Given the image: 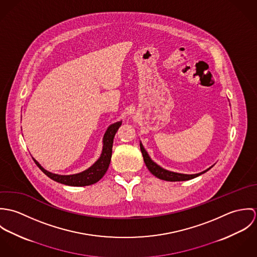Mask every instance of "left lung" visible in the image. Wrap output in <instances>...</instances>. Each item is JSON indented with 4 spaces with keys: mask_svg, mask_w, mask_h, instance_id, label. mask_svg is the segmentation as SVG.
<instances>
[{
    "mask_svg": "<svg viewBox=\"0 0 257 257\" xmlns=\"http://www.w3.org/2000/svg\"><path fill=\"white\" fill-rule=\"evenodd\" d=\"M141 146V150L144 156V160L145 163L147 165V169L151 172V174H153L155 177L161 179V180H165V181H170V182H175V181H187L193 178H196L202 174H204L205 172H207L208 170H210L214 165H212L211 167H209L208 169L197 173V174H183V173H177V172H173V171H169L166 170L164 168H162L161 166H159L158 164H156L148 155L146 148L143 146V144H140Z\"/></svg>",
    "mask_w": 257,
    "mask_h": 257,
    "instance_id": "left-lung-1",
    "label": "left lung"
}]
</instances>
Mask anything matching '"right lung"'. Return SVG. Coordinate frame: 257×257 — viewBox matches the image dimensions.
<instances>
[{
  "label": "right lung",
  "instance_id": "1",
  "mask_svg": "<svg viewBox=\"0 0 257 257\" xmlns=\"http://www.w3.org/2000/svg\"><path fill=\"white\" fill-rule=\"evenodd\" d=\"M121 125V120L111 123L107 128L104 138H103V149L100 157L98 160L90 166L88 169L76 173L71 175H59L55 173H51L47 170H45L37 160L34 158V161L36 162L37 167L50 179L58 182V183L68 185V186H89L92 184L97 183L107 172L109 165H110V157H111V148L112 143L115 133L117 132L118 127Z\"/></svg>",
  "mask_w": 257,
  "mask_h": 257
}]
</instances>
